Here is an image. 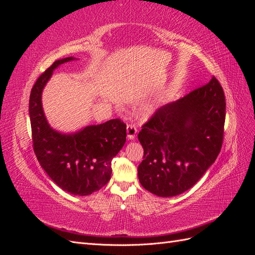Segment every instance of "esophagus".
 <instances>
[{
	"instance_id": "1",
	"label": "esophagus",
	"mask_w": 255,
	"mask_h": 255,
	"mask_svg": "<svg viewBox=\"0 0 255 255\" xmlns=\"http://www.w3.org/2000/svg\"><path fill=\"white\" fill-rule=\"evenodd\" d=\"M127 133H128V139H134L137 133V127L135 125H128Z\"/></svg>"
}]
</instances>
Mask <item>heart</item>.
Masks as SVG:
<instances>
[{
    "mask_svg": "<svg viewBox=\"0 0 255 255\" xmlns=\"http://www.w3.org/2000/svg\"><path fill=\"white\" fill-rule=\"evenodd\" d=\"M155 109H156V105H155V103H154V102H149V103H146L144 105V111L146 113H151Z\"/></svg>",
    "mask_w": 255,
    "mask_h": 255,
    "instance_id": "heart-1",
    "label": "heart"
}]
</instances>
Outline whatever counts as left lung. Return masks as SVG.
Masks as SVG:
<instances>
[{"label": "left lung", "mask_w": 255, "mask_h": 255, "mask_svg": "<svg viewBox=\"0 0 255 255\" xmlns=\"http://www.w3.org/2000/svg\"><path fill=\"white\" fill-rule=\"evenodd\" d=\"M225 121L226 97L215 76L159 107L138 134L143 148L138 166L142 187L159 197H173L194 186L220 153Z\"/></svg>", "instance_id": "obj_1"}]
</instances>
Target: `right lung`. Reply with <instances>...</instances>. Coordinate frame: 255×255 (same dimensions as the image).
I'll use <instances>...</instances> for the list:
<instances>
[{
  "mask_svg": "<svg viewBox=\"0 0 255 255\" xmlns=\"http://www.w3.org/2000/svg\"><path fill=\"white\" fill-rule=\"evenodd\" d=\"M72 59L54 61L38 78L30 90L28 112L33 149L44 171L65 191L88 196L111 180L112 160L126 143L127 125L121 119H112L72 135L50 128L42 111L41 92L54 69Z\"/></svg>",
  "mask_w": 255,
  "mask_h": 255,
  "instance_id": "1",
  "label": "right lung"
}]
</instances>
